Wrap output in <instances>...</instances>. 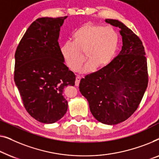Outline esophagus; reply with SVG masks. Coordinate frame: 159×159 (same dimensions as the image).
I'll return each instance as SVG.
<instances>
[{"mask_svg": "<svg viewBox=\"0 0 159 159\" xmlns=\"http://www.w3.org/2000/svg\"><path fill=\"white\" fill-rule=\"evenodd\" d=\"M80 79H81V78H80V76H79V75H78V76H76V79H75V85L76 86H78L79 85Z\"/></svg>", "mask_w": 159, "mask_h": 159, "instance_id": "1", "label": "esophagus"}]
</instances>
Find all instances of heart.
<instances>
[{
	"label": "heart",
	"mask_w": 159,
	"mask_h": 159,
	"mask_svg": "<svg viewBox=\"0 0 159 159\" xmlns=\"http://www.w3.org/2000/svg\"><path fill=\"white\" fill-rule=\"evenodd\" d=\"M119 44V36L115 29L92 23H86L75 31L73 42H66L60 52L66 66L76 71L88 61L84 69L89 72L93 68L101 69L108 66L115 57Z\"/></svg>",
	"instance_id": "b5f03b06"
}]
</instances>
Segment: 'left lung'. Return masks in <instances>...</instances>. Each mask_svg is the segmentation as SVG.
Masks as SVG:
<instances>
[{
	"instance_id": "obj_1",
	"label": "left lung",
	"mask_w": 159,
	"mask_h": 159,
	"mask_svg": "<svg viewBox=\"0 0 159 159\" xmlns=\"http://www.w3.org/2000/svg\"><path fill=\"white\" fill-rule=\"evenodd\" d=\"M107 23L120 28L122 47L108 66L81 79L79 90L98 121L116 125L130 117L146 91L148 75L144 47L131 30L115 19Z\"/></svg>"
}]
</instances>
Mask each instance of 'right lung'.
<instances>
[{
  "label": "right lung",
  "mask_w": 159,
  "mask_h": 159,
  "mask_svg": "<svg viewBox=\"0 0 159 159\" xmlns=\"http://www.w3.org/2000/svg\"><path fill=\"white\" fill-rule=\"evenodd\" d=\"M66 18L35 20L15 52V84L26 110L42 123H54L63 117L68 109L63 89L75 85V75L64 64L58 43Z\"/></svg>",
  "instance_id": "obj_1"
}]
</instances>
